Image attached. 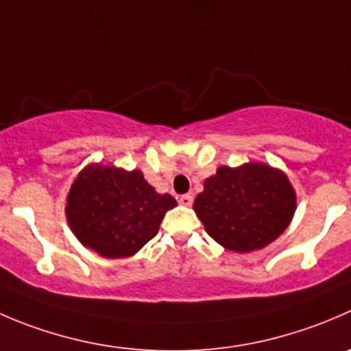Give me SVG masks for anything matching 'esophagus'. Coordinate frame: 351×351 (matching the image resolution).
<instances>
[{"label": "esophagus", "instance_id": "esophagus-1", "mask_svg": "<svg viewBox=\"0 0 351 351\" xmlns=\"http://www.w3.org/2000/svg\"><path fill=\"white\" fill-rule=\"evenodd\" d=\"M178 202L182 204V206H192V202H193V197L190 195V193H185V195H180L178 197Z\"/></svg>", "mask_w": 351, "mask_h": 351}]
</instances>
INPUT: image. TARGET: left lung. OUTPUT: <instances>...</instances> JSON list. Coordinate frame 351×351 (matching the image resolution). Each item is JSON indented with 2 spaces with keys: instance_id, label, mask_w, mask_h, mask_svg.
<instances>
[{
  "instance_id": "left-lung-1",
  "label": "left lung",
  "mask_w": 351,
  "mask_h": 351,
  "mask_svg": "<svg viewBox=\"0 0 351 351\" xmlns=\"http://www.w3.org/2000/svg\"><path fill=\"white\" fill-rule=\"evenodd\" d=\"M295 209L297 195L288 176L262 162L219 166L193 202L207 234L228 250L241 254L276 240Z\"/></svg>"
}]
</instances>
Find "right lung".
Returning <instances> with one entry per match:
<instances>
[{
  "mask_svg": "<svg viewBox=\"0 0 351 351\" xmlns=\"http://www.w3.org/2000/svg\"><path fill=\"white\" fill-rule=\"evenodd\" d=\"M176 200L158 193L138 169L90 165L78 173L66 197L68 224L84 247L101 257L137 254L158 234Z\"/></svg>",
  "mask_w": 351,
  "mask_h": 351,
  "instance_id": "right-lung-1",
  "label": "right lung"
}]
</instances>
